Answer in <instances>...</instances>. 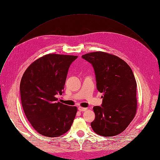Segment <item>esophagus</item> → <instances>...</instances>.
I'll return each instance as SVG.
<instances>
[{"label": "esophagus", "mask_w": 160, "mask_h": 160, "mask_svg": "<svg viewBox=\"0 0 160 160\" xmlns=\"http://www.w3.org/2000/svg\"><path fill=\"white\" fill-rule=\"evenodd\" d=\"M87 108H82V107H79L78 108V110L80 111H87Z\"/></svg>", "instance_id": "1"}]
</instances>
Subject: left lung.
Listing matches in <instances>:
<instances>
[{"instance_id":"8db88e82","label":"left lung","mask_w":160,"mask_h":160,"mask_svg":"<svg viewBox=\"0 0 160 160\" xmlns=\"http://www.w3.org/2000/svg\"><path fill=\"white\" fill-rule=\"evenodd\" d=\"M82 57L92 65L97 88L103 92L102 107L94 106L91 125L95 133L106 137L122 132L137 111V83L130 66L116 55L96 51Z\"/></svg>"}]
</instances>
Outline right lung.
Returning a JSON list of instances; mask_svg holds the SVG:
<instances>
[{"label": "right lung", "instance_id": "obj_1", "mask_svg": "<svg viewBox=\"0 0 160 160\" xmlns=\"http://www.w3.org/2000/svg\"><path fill=\"white\" fill-rule=\"evenodd\" d=\"M78 57L48 54L26 69L20 81L22 105L32 127L42 136L58 137L67 132L77 108L56 101L62 94L71 63Z\"/></svg>", "mask_w": 160, "mask_h": 160}]
</instances>
